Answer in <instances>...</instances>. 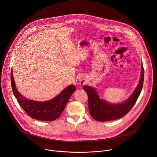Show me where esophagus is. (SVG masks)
<instances>
[{"label": "esophagus", "instance_id": "34e87169", "mask_svg": "<svg viewBox=\"0 0 157 157\" xmlns=\"http://www.w3.org/2000/svg\"><path fill=\"white\" fill-rule=\"evenodd\" d=\"M79 81H80V85H83L86 83V80H85V78L84 77H80L79 78Z\"/></svg>", "mask_w": 157, "mask_h": 157}]
</instances>
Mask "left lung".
Instances as JSON below:
<instances>
[{"mask_svg":"<svg viewBox=\"0 0 157 157\" xmlns=\"http://www.w3.org/2000/svg\"><path fill=\"white\" fill-rule=\"evenodd\" d=\"M144 81V69L141 65V74L139 83L133 94L124 102L112 104L100 99L95 89L85 86L88 95V108L92 117L98 121H108L120 118L125 116L133 108L143 88Z\"/></svg>","mask_w":157,"mask_h":157,"instance_id":"8db88e82","label":"left lung"}]
</instances>
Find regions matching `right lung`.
<instances>
[{"label":"right lung","instance_id":"1","mask_svg":"<svg viewBox=\"0 0 157 157\" xmlns=\"http://www.w3.org/2000/svg\"><path fill=\"white\" fill-rule=\"evenodd\" d=\"M11 83L13 94L23 111L32 118L41 121H54L58 118L63 111L70 97L75 90V86L71 85L53 99L42 102L28 100L19 94L14 83L12 71Z\"/></svg>","mask_w":157,"mask_h":157}]
</instances>
